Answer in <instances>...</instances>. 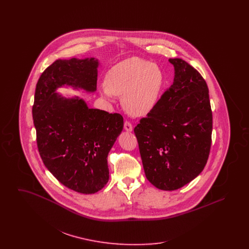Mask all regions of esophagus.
Segmentation results:
<instances>
[{
  "mask_svg": "<svg viewBox=\"0 0 249 249\" xmlns=\"http://www.w3.org/2000/svg\"><path fill=\"white\" fill-rule=\"evenodd\" d=\"M124 129L126 131H131L132 130V125L130 123V121H125L124 122Z\"/></svg>",
  "mask_w": 249,
  "mask_h": 249,
  "instance_id": "1",
  "label": "esophagus"
}]
</instances>
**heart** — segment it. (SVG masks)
<instances>
[{"mask_svg": "<svg viewBox=\"0 0 249 249\" xmlns=\"http://www.w3.org/2000/svg\"><path fill=\"white\" fill-rule=\"evenodd\" d=\"M106 85L101 92L107 98L123 96L125 110L135 117H142L156 107L164 84L161 70L152 62L139 57L123 59L106 74Z\"/></svg>", "mask_w": 249, "mask_h": 249, "instance_id": "heart-1", "label": "heart"}]
</instances>
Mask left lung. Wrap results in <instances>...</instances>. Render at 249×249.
Returning a JSON list of instances; mask_svg holds the SVG:
<instances>
[{"label":"left lung","mask_w":249,"mask_h":249,"mask_svg":"<svg viewBox=\"0 0 249 249\" xmlns=\"http://www.w3.org/2000/svg\"><path fill=\"white\" fill-rule=\"evenodd\" d=\"M174 82L134 128L147 180L176 190L197 178L207 162L213 117L207 84L182 59H169Z\"/></svg>","instance_id":"left-lung-1"}]
</instances>
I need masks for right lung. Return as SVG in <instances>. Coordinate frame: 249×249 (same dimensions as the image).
<instances>
[{
    "mask_svg": "<svg viewBox=\"0 0 249 249\" xmlns=\"http://www.w3.org/2000/svg\"><path fill=\"white\" fill-rule=\"evenodd\" d=\"M99 61L57 59L36 84L33 119L41 159L70 190L92 194L108 182L107 156L123 130L120 114L89 108L83 99L55 92L62 86L94 92Z\"/></svg>",
    "mask_w": 249,
    "mask_h": 249,
    "instance_id": "obj_1",
    "label": "right lung"
}]
</instances>
